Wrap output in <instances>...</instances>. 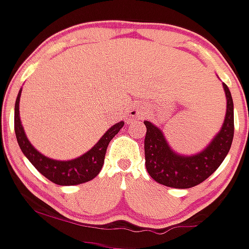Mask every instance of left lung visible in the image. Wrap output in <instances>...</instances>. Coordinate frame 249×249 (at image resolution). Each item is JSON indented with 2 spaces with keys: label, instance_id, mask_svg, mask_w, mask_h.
<instances>
[{
  "label": "left lung",
  "instance_id": "left-lung-1",
  "mask_svg": "<svg viewBox=\"0 0 249 249\" xmlns=\"http://www.w3.org/2000/svg\"><path fill=\"white\" fill-rule=\"evenodd\" d=\"M227 96V113L222 129L210 144L194 155L173 152L161 130L145 120V167L158 183L177 189L195 187L207 179L225 159L233 139V102L229 88L223 83Z\"/></svg>",
  "mask_w": 249,
  "mask_h": 249
}]
</instances>
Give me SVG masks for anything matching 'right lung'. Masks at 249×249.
I'll return each instance as SVG.
<instances>
[{
  "mask_svg": "<svg viewBox=\"0 0 249 249\" xmlns=\"http://www.w3.org/2000/svg\"><path fill=\"white\" fill-rule=\"evenodd\" d=\"M20 95H21V90L18 94L16 108H14V130H16L17 141L20 149L29 159V161L36 167L37 171L41 172L44 177L52 180L53 183L59 185H77L94 179L104 166L105 155H106L109 142L124 126V122H119L113 125L99 140V142L82 157L69 160V161L50 159L46 155L41 154L30 143L25 135L19 114Z\"/></svg>",
  "mask_w": 249,
  "mask_h": 249,
  "instance_id": "add662e5",
  "label": "right lung"
}]
</instances>
